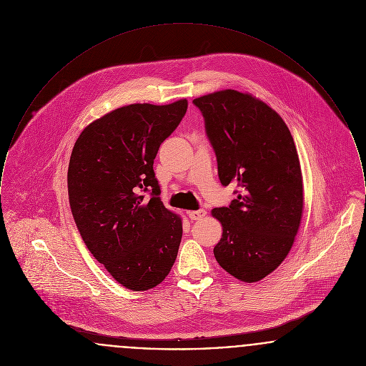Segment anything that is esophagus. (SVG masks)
I'll return each mask as SVG.
<instances>
[{
    "mask_svg": "<svg viewBox=\"0 0 366 366\" xmlns=\"http://www.w3.org/2000/svg\"><path fill=\"white\" fill-rule=\"evenodd\" d=\"M205 214H207V211H205V209H198V211L189 212V217H190L192 220H199V219L205 217Z\"/></svg>",
    "mask_w": 366,
    "mask_h": 366,
    "instance_id": "1",
    "label": "esophagus"
}]
</instances>
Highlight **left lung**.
<instances>
[{"label": "left lung", "mask_w": 366, "mask_h": 366, "mask_svg": "<svg viewBox=\"0 0 366 366\" xmlns=\"http://www.w3.org/2000/svg\"><path fill=\"white\" fill-rule=\"evenodd\" d=\"M223 186L239 187L212 216L223 227L213 253L244 282L267 277L288 256L303 216V177L290 131L264 102L234 89L197 97Z\"/></svg>", "instance_id": "8db88e82"}]
</instances>
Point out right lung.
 <instances>
[{"label": "right lung", "mask_w": 366, "mask_h": 366, "mask_svg": "<svg viewBox=\"0 0 366 366\" xmlns=\"http://www.w3.org/2000/svg\"><path fill=\"white\" fill-rule=\"evenodd\" d=\"M186 112V99L119 107L91 122L70 157L69 199L78 231L97 262L131 290L161 284L177 256L182 219L164 207L153 164Z\"/></svg>", "instance_id": "add662e5"}]
</instances>
